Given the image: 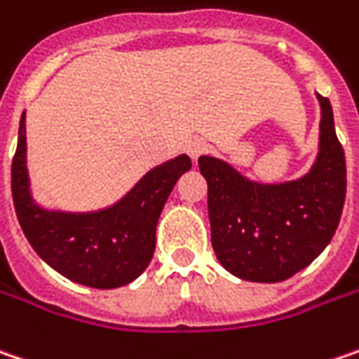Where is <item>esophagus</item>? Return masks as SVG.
Wrapping results in <instances>:
<instances>
[{
	"instance_id": "obj_1",
	"label": "esophagus",
	"mask_w": 359,
	"mask_h": 359,
	"mask_svg": "<svg viewBox=\"0 0 359 359\" xmlns=\"http://www.w3.org/2000/svg\"><path fill=\"white\" fill-rule=\"evenodd\" d=\"M208 149H210L208 141H204V139H200V137L191 139V141H188V145H186V151H188V155H189V157H191V159H198L200 155H204V153H208Z\"/></svg>"
}]
</instances>
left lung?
Instances as JSON below:
<instances>
[{"label":"left lung","mask_w":359,"mask_h":359,"mask_svg":"<svg viewBox=\"0 0 359 359\" xmlns=\"http://www.w3.org/2000/svg\"><path fill=\"white\" fill-rule=\"evenodd\" d=\"M319 102V155L301 180L264 186L220 159H198L208 182L214 252L226 271L244 280L293 277L323 252L337 230L346 202V155L333 127L332 102L321 95Z\"/></svg>","instance_id":"1"}]
</instances>
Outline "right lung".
Instances as JSON below:
<instances>
[{
    "instance_id": "right-lung-1",
    "label": "right lung",
    "mask_w": 359,
    "mask_h": 359,
    "mask_svg": "<svg viewBox=\"0 0 359 359\" xmlns=\"http://www.w3.org/2000/svg\"><path fill=\"white\" fill-rule=\"evenodd\" d=\"M191 168L188 155L157 165L115 206L68 214L36 206L26 170V121L22 115L11 161V196L32 248L54 271L93 289H117L139 277L155 250V228L175 182Z\"/></svg>"
}]
</instances>
